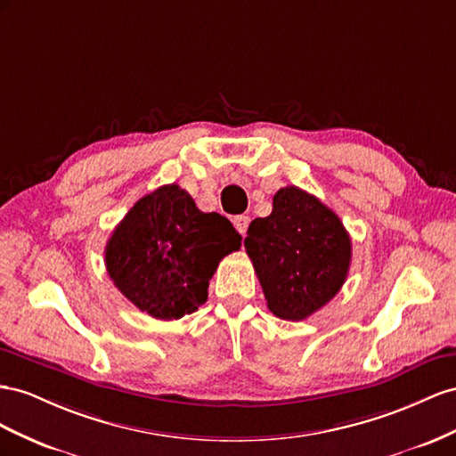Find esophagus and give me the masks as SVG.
Here are the masks:
<instances>
[{"label":"esophagus","mask_w":456,"mask_h":456,"mask_svg":"<svg viewBox=\"0 0 456 456\" xmlns=\"http://www.w3.org/2000/svg\"><path fill=\"white\" fill-rule=\"evenodd\" d=\"M232 225H235V229L244 237L246 231H248V225H250V217L248 216H235L232 217Z\"/></svg>","instance_id":"esophagus-1"}]
</instances>
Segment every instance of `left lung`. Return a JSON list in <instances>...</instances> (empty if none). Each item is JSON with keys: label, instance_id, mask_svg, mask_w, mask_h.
I'll return each mask as SVG.
<instances>
[{"label": "left lung", "instance_id": "left-lung-1", "mask_svg": "<svg viewBox=\"0 0 456 456\" xmlns=\"http://www.w3.org/2000/svg\"><path fill=\"white\" fill-rule=\"evenodd\" d=\"M267 307L284 321L314 315L340 292L351 264V239L329 206L297 187L273 197L244 239Z\"/></svg>", "mask_w": 456, "mask_h": 456}]
</instances>
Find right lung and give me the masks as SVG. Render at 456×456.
Segmentation results:
<instances>
[{
    "mask_svg": "<svg viewBox=\"0 0 456 456\" xmlns=\"http://www.w3.org/2000/svg\"><path fill=\"white\" fill-rule=\"evenodd\" d=\"M231 221L204 214L179 185L139 199L107 242V271L129 302L151 317L174 321L208 300L217 264L240 248Z\"/></svg>",
    "mask_w": 456,
    "mask_h": 456,
    "instance_id": "right-lung-1",
    "label": "right lung"
}]
</instances>
